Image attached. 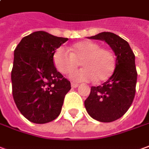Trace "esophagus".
<instances>
[{"mask_svg":"<svg viewBox=\"0 0 149 149\" xmlns=\"http://www.w3.org/2000/svg\"><path fill=\"white\" fill-rule=\"evenodd\" d=\"M78 86H79V84H75V83H71V87H72V88H77Z\"/></svg>","mask_w":149,"mask_h":149,"instance_id":"34e87169","label":"esophagus"}]
</instances>
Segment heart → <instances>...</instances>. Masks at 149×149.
I'll list each match as a JSON object with an SVG mask.
<instances>
[{"mask_svg": "<svg viewBox=\"0 0 149 149\" xmlns=\"http://www.w3.org/2000/svg\"><path fill=\"white\" fill-rule=\"evenodd\" d=\"M68 52L62 47L53 53V63L57 70L63 74L72 72L80 65L84 67L72 73L74 81L94 80L100 83L108 80L115 69V57L110 49L100 47V45L90 40L75 43Z\"/></svg>", "mask_w": 149, "mask_h": 149, "instance_id": "1", "label": "heart"}]
</instances>
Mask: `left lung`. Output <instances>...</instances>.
Here are the masks:
<instances>
[{"mask_svg": "<svg viewBox=\"0 0 149 149\" xmlns=\"http://www.w3.org/2000/svg\"><path fill=\"white\" fill-rule=\"evenodd\" d=\"M89 39L104 40L116 56V67L112 76L102 85L92 87L85 100L88 114L102 123L118 119L131 107L135 95L137 71L135 54L123 38L112 32H101Z\"/></svg>", "mask_w": 149, "mask_h": 149, "instance_id": "8db88e82", "label": "left lung"}]
</instances>
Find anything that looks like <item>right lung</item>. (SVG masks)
<instances>
[{"label": "right lung", "instance_id": "add662e5", "mask_svg": "<svg viewBox=\"0 0 149 149\" xmlns=\"http://www.w3.org/2000/svg\"><path fill=\"white\" fill-rule=\"evenodd\" d=\"M68 38L57 37L43 31L22 39L14 50L11 71L14 102L30 122L44 124L57 118L70 82L58 72L53 53Z\"/></svg>", "mask_w": 149, "mask_h": 149}]
</instances>
